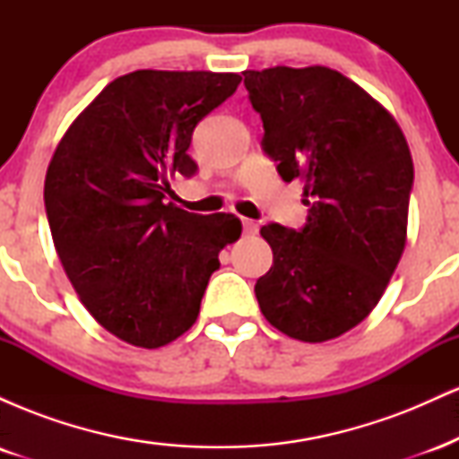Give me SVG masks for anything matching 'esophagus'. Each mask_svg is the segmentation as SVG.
I'll return each mask as SVG.
<instances>
[{"instance_id":"34e87169","label":"esophagus","mask_w":459,"mask_h":459,"mask_svg":"<svg viewBox=\"0 0 459 459\" xmlns=\"http://www.w3.org/2000/svg\"><path fill=\"white\" fill-rule=\"evenodd\" d=\"M241 224H244V233L246 235H256V230H259V224H256L255 220L244 218V220H241Z\"/></svg>"}]
</instances>
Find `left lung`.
<instances>
[{
    "label": "left lung",
    "instance_id": "obj_1",
    "mask_svg": "<svg viewBox=\"0 0 459 459\" xmlns=\"http://www.w3.org/2000/svg\"><path fill=\"white\" fill-rule=\"evenodd\" d=\"M278 175L304 183L308 218L267 224L270 272L255 284L276 330L324 343L376 308L403 255L414 166L397 120L328 66L244 71Z\"/></svg>",
    "mask_w": 459,
    "mask_h": 459
}]
</instances>
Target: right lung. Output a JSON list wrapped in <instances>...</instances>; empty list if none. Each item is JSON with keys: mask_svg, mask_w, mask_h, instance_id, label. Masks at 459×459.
Instances as JSON below:
<instances>
[{"mask_svg": "<svg viewBox=\"0 0 459 459\" xmlns=\"http://www.w3.org/2000/svg\"><path fill=\"white\" fill-rule=\"evenodd\" d=\"M237 73L134 71L73 120L45 177L51 237L79 299L135 347L168 345L200 313L220 250L241 235L230 213L166 203L196 125L239 86Z\"/></svg>", "mask_w": 459, "mask_h": 459, "instance_id": "obj_1", "label": "right lung"}]
</instances>
